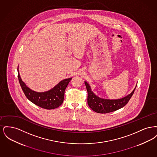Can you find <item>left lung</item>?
Segmentation results:
<instances>
[{"instance_id":"left-lung-1","label":"left lung","mask_w":157,"mask_h":157,"mask_svg":"<svg viewBox=\"0 0 157 157\" xmlns=\"http://www.w3.org/2000/svg\"><path fill=\"white\" fill-rule=\"evenodd\" d=\"M85 84L88 92V104L94 111L100 113L113 112L125 106L134 94L136 88L135 87L133 91L125 97L119 99H106L98 97L92 91L87 82H85Z\"/></svg>"}]
</instances>
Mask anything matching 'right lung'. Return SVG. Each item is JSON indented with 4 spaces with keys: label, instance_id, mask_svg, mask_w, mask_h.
I'll list each match as a JSON object with an SVG mask.
<instances>
[{
    "label": "right lung",
    "instance_id": "obj_1",
    "mask_svg": "<svg viewBox=\"0 0 157 157\" xmlns=\"http://www.w3.org/2000/svg\"><path fill=\"white\" fill-rule=\"evenodd\" d=\"M18 79L21 86L26 98L34 104L46 109H53L62 104L65 90L72 78L65 79L57 84L49 90L44 92H37L29 88L23 82L17 68Z\"/></svg>",
    "mask_w": 157,
    "mask_h": 157
}]
</instances>
